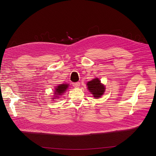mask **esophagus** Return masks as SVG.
Returning a JSON list of instances; mask_svg holds the SVG:
<instances>
[{
	"label": "esophagus",
	"instance_id": "1",
	"mask_svg": "<svg viewBox=\"0 0 156 156\" xmlns=\"http://www.w3.org/2000/svg\"><path fill=\"white\" fill-rule=\"evenodd\" d=\"M72 85H73V86L74 87L78 88V87H79L80 86V82H75V83H73Z\"/></svg>",
	"mask_w": 156,
	"mask_h": 156
}]
</instances>
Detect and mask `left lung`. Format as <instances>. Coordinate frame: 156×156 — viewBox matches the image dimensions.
I'll use <instances>...</instances> for the list:
<instances>
[{"label": "left lung", "instance_id": "left-lung-1", "mask_svg": "<svg viewBox=\"0 0 156 156\" xmlns=\"http://www.w3.org/2000/svg\"><path fill=\"white\" fill-rule=\"evenodd\" d=\"M87 85L88 86V90L94 95V97L96 99H99L104 93L105 87L101 83V81L98 78H95L88 81Z\"/></svg>", "mask_w": 156, "mask_h": 156}]
</instances>
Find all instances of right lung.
Returning <instances> with one entry per match:
<instances>
[{
  "mask_svg": "<svg viewBox=\"0 0 156 156\" xmlns=\"http://www.w3.org/2000/svg\"><path fill=\"white\" fill-rule=\"evenodd\" d=\"M68 87V84H61L59 85V86H57V88H55V95H62L63 92H64L66 89ZM57 96V95H55Z\"/></svg>",
  "mask_w": 156,
  "mask_h": 156,
  "instance_id": "add662e5",
  "label": "right lung"
}]
</instances>
